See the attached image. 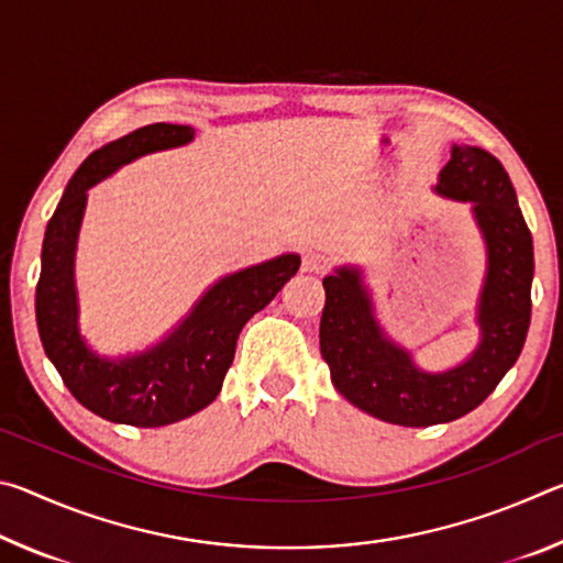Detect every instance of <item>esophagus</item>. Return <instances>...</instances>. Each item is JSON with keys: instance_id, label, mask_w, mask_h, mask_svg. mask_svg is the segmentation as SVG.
<instances>
[{"instance_id": "obj_1", "label": "esophagus", "mask_w": 563, "mask_h": 563, "mask_svg": "<svg viewBox=\"0 0 563 563\" xmlns=\"http://www.w3.org/2000/svg\"><path fill=\"white\" fill-rule=\"evenodd\" d=\"M302 271L305 273H325L328 258L320 251H305L302 253Z\"/></svg>"}]
</instances>
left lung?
I'll return each instance as SVG.
<instances>
[{
    "label": "left lung",
    "instance_id": "obj_1",
    "mask_svg": "<svg viewBox=\"0 0 563 563\" xmlns=\"http://www.w3.org/2000/svg\"><path fill=\"white\" fill-rule=\"evenodd\" d=\"M437 194L472 201L487 241L489 268L476 318L482 342L464 365L422 373L407 350L383 335L357 271L340 268L322 280L320 352L332 385L367 415L402 427L452 422L479 407L521 355L531 320L533 243L507 170L484 148L454 146Z\"/></svg>",
    "mask_w": 563,
    "mask_h": 563
}]
</instances>
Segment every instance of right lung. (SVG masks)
<instances>
[{"label": "right lung", "instance_id": "right-lung-1", "mask_svg": "<svg viewBox=\"0 0 563 563\" xmlns=\"http://www.w3.org/2000/svg\"><path fill=\"white\" fill-rule=\"evenodd\" d=\"M190 139V126L151 123L93 151L71 176L46 225L42 275L36 283L42 345L69 393L109 422L164 427L211 405L233 365L243 325L300 268V258L290 253L228 275L203 295L174 335L141 355L111 362L87 347L76 328L74 292V247L87 190L133 158L184 146Z\"/></svg>", "mask_w": 563, "mask_h": 563}]
</instances>
